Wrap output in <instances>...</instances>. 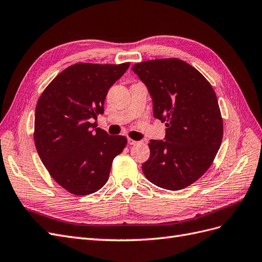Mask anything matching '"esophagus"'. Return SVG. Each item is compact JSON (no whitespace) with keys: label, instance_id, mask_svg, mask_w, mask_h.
<instances>
[{"label":"esophagus","instance_id":"1","mask_svg":"<svg viewBox=\"0 0 262 262\" xmlns=\"http://www.w3.org/2000/svg\"><path fill=\"white\" fill-rule=\"evenodd\" d=\"M139 143V141H134V140H132V139H128V144H130V145H136V144H138Z\"/></svg>","mask_w":262,"mask_h":262}]
</instances>
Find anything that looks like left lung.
I'll use <instances>...</instances> for the list:
<instances>
[{
	"label": "left lung",
	"instance_id": "1",
	"mask_svg": "<svg viewBox=\"0 0 262 262\" xmlns=\"http://www.w3.org/2000/svg\"><path fill=\"white\" fill-rule=\"evenodd\" d=\"M132 71L147 87L154 117L167 126L164 140L149 141L142 170L157 187L184 189L209 169L222 143L215 92L199 71L179 59L144 61Z\"/></svg>",
	"mask_w": 262,
	"mask_h": 262
}]
</instances>
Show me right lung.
I'll return each mask as SVG.
<instances>
[{
    "mask_svg": "<svg viewBox=\"0 0 262 262\" xmlns=\"http://www.w3.org/2000/svg\"><path fill=\"white\" fill-rule=\"evenodd\" d=\"M130 63H76L55 76L39 97L34 140L39 157L58 184L76 195L96 192L109 177L126 138L91 123L104 114L107 93Z\"/></svg>",
    "mask_w": 262,
    "mask_h": 262,
    "instance_id": "add662e5",
    "label": "right lung"
}]
</instances>
